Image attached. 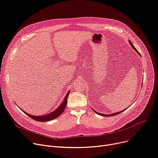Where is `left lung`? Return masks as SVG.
I'll use <instances>...</instances> for the list:
<instances>
[{
  "mask_svg": "<svg viewBox=\"0 0 158 158\" xmlns=\"http://www.w3.org/2000/svg\"><path fill=\"white\" fill-rule=\"evenodd\" d=\"M128 42H129V44H130L131 45V47L133 48V49L134 50H135V52L140 56V53L137 51V50L135 48V47L134 46V45L132 44V41H130V40H128ZM93 109V108H92ZM93 110L96 113H97V114H99V115H102V116H105V117H112V116H114V115H116V114H119V113H120L121 112H123V111H124V110H123V111H118V112H116V113H111V114H103V113H98V112H97V111H96L95 110H94L93 109Z\"/></svg>",
  "mask_w": 158,
  "mask_h": 158,
  "instance_id": "obj_1",
  "label": "left lung"
}]
</instances>
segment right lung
Wrapping results in <instances>:
<instances>
[{
  "mask_svg": "<svg viewBox=\"0 0 158 158\" xmlns=\"http://www.w3.org/2000/svg\"><path fill=\"white\" fill-rule=\"evenodd\" d=\"M69 92H70V90L66 94L62 103H61V104L59 105V106L56 110H55L53 111H52L48 114H44V115H40V116H35V115H32V114H30L29 113H27L25 112L24 111H23L19 107V108L22 111H23L24 113H26V114H27L28 117H31V118H33L35 120H36L38 122H48V121L53 120L55 118H56L57 117H59L60 114L64 112L65 108L67 103V98H68V96L69 94Z\"/></svg>",
  "mask_w": 158,
  "mask_h": 158,
  "instance_id": "add662e5",
  "label": "right lung"
}]
</instances>
